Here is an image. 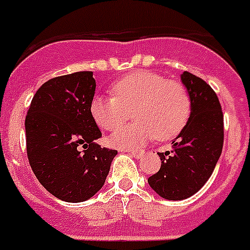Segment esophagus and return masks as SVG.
Returning <instances> with one entry per match:
<instances>
[{"label": "esophagus", "mask_w": 250, "mask_h": 250, "mask_svg": "<svg viewBox=\"0 0 250 250\" xmlns=\"http://www.w3.org/2000/svg\"><path fill=\"white\" fill-rule=\"evenodd\" d=\"M127 152H129L130 156L135 157V159H139V157L143 156L145 151H143V149H130V151H127Z\"/></svg>", "instance_id": "esophagus-1"}]
</instances>
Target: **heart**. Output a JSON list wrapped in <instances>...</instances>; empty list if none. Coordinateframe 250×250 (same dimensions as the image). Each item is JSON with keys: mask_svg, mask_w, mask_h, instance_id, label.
<instances>
[{"mask_svg": "<svg viewBox=\"0 0 250 250\" xmlns=\"http://www.w3.org/2000/svg\"><path fill=\"white\" fill-rule=\"evenodd\" d=\"M115 97H95L90 111L103 130L112 131L133 112L137 121L109 137L119 148H133L156 135L160 141L178 135L189 119L191 99L183 83L149 71L130 73L113 85Z\"/></svg>", "mask_w": 250, "mask_h": 250, "instance_id": "obj_1", "label": "heart"}]
</instances>
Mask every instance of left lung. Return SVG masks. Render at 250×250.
I'll return each instance as SVG.
<instances>
[{
    "instance_id": "8db88e82",
    "label": "left lung",
    "mask_w": 250,
    "mask_h": 250,
    "mask_svg": "<svg viewBox=\"0 0 250 250\" xmlns=\"http://www.w3.org/2000/svg\"><path fill=\"white\" fill-rule=\"evenodd\" d=\"M191 99L186 126L171 142L170 152L159 153L161 167L148 178L149 187L167 200H185L207 183L223 147V113L218 97L204 80L181 75Z\"/></svg>"
}]
</instances>
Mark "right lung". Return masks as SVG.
Instances as JSON below:
<instances>
[{
    "mask_svg": "<svg viewBox=\"0 0 250 250\" xmlns=\"http://www.w3.org/2000/svg\"><path fill=\"white\" fill-rule=\"evenodd\" d=\"M95 86L87 71L49 80L36 91L25 117L32 170L51 195L67 203L93 197L117 155L95 143L102 137L90 111Z\"/></svg>",
    "mask_w": 250,
    "mask_h": 250,
    "instance_id": "right-lung-1",
    "label": "right lung"
}]
</instances>
